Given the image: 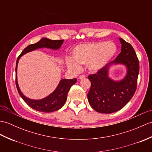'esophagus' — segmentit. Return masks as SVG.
I'll list each match as a JSON object with an SVG mask.
<instances>
[{
    "instance_id": "obj_1",
    "label": "esophagus",
    "mask_w": 152,
    "mask_h": 152,
    "mask_svg": "<svg viewBox=\"0 0 152 152\" xmlns=\"http://www.w3.org/2000/svg\"><path fill=\"white\" fill-rule=\"evenodd\" d=\"M85 77H86V76L85 75H80V76H79V79L80 80H81V79H83V78H85Z\"/></svg>"
}]
</instances>
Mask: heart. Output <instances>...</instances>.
Masks as SVG:
<instances>
[{"mask_svg": "<svg viewBox=\"0 0 152 152\" xmlns=\"http://www.w3.org/2000/svg\"><path fill=\"white\" fill-rule=\"evenodd\" d=\"M117 48L113 42H96L80 45L72 52L73 59H66V65L73 71H79L80 65L87 64L90 72L103 69L115 56Z\"/></svg>", "mask_w": 152, "mask_h": 152, "instance_id": "heart-1", "label": "heart"}]
</instances>
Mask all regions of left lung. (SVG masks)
Listing matches in <instances>:
<instances>
[{
	"mask_svg": "<svg viewBox=\"0 0 152 152\" xmlns=\"http://www.w3.org/2000/svg\"><path fill=\"white\" fill-rule=\"evenodd\" d=\"M121 52L111 63H121L128 69L124 79L115 82L108 77V65L96 74L89 75L91 86L87 98L91 106L101 113L119 111L128 103L137 89L139 61L135 50L128 42L120 38Z\"/></svg>",
	"mask_w": 152,
	"mask_h": 152,
	"instance_id": "obj_1",
	"label": "left lung"
}]
</instances>
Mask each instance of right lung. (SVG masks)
I'll list each match as a JSON object with an SVG mask.
<instances>
[{"label": "right lung", "mask_w": 152, "mask_h": 152, "mask_svg": "<svg viewBox=\"0 0 152 152\" xmlns=\"http://www.w3.org/2000/svg\"><path fill=\"white\" fill-rule=\"evenodd\" d=\"M64 40H51L47 38H43L41 39L37 43L30 45L24 49L23 51L19 56L17 59L16 67H15V84L17 91L20 97L23 100L29 105L30 107L35 109L37 111L43 113H51L58 111L60 108H61L65 104L67 97V94L70 87L76 82V78L73 79H63L58 85L57 88L52 94L46 97L43 99L39 100H31L30 98H26L24 94L21 93L19 89L18 83H17V64H18L19 59L21 56L25 54L26 53L31 52L40 48H48L52 49H58L63 43Z\"/></svg>", "instance_id": "1"}]
</instances>
